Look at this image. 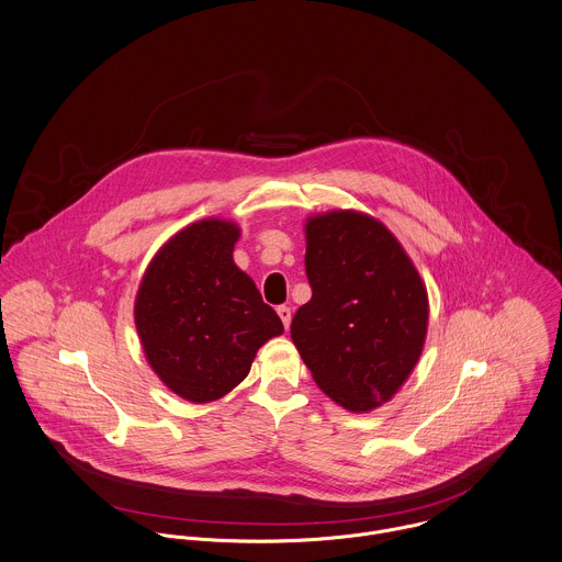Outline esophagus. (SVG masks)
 I'll list each match as a JSON object with an SVG mask.
<instances>
[{
  "label": "esophagus",
  "instance_id": "1",
  "mask_svg": "<svg viewBox=\"0 0 562 562\" xmlns=\"http://www.w3.org/2000/svg\"><path fill=\"white\" fill-rule=\"evenodd\" d=\"M277 314H279V318L283 321V327L288 329V327H290V321H292V310H290L288 305H279V307H277Z\"/></svg>",
  "mask_w": 562,
  "mask_h": 562
}]
</instances>
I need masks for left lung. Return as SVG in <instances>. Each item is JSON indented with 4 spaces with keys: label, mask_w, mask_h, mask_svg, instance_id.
Listing matches in <instances>:
<instances>
[{
    "label": "left lung",
    "mask_w": 562,
    "mask_h": 562,
    "mask_svg": "<svg viewBox=\"0 0 562 562\" xmlns=\"http://www.w3.org/2000/svg\"><path fill=\"white\" fill-rule=\"evenodd\" d=\"M312 299L292 340L318 387L351 412L385 403L416 367L427 292L409 257L373 217L334 211L305 226Z\"/></svg>",
    "instance_id": "1"
}]
</instances>
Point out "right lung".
Instances as JSON below:
<instances>
[{"label":"right lung","mask_w":562,"mask_h":562,"mask_svg":"<svg viewBox=\"0 0 562 562\" xmlns=\"http://www.w3.org/2000/svg\"><path fill=\"white\" fill-rule=\"evenodd\" d=\"M239 228L202 220L175 235L148 266L135 323L161 381L191 403L231 392L257 349L283 334L277 312L233 263Z\"/></svg>","instance_id":"right-lung-1"}]
</instances>
